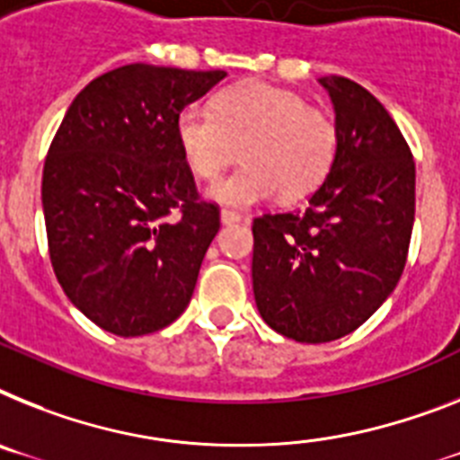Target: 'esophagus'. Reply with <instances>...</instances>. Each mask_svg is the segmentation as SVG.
I'll use <instances>...</instances> for the list:
<instances>
[{
    "mask_svg": "<svg viewBox=\"0 0 460 460\" xmlns=\"http://www.w3.org/2000/svg\"><path fill=\"white\" fill-rule=\"evenodd\" d=\"M219 217H222V224H238V222H243L241 212H234V210H222V215H219Z\"/></svg>",
    "mask_w": 460,
    "mask_h": 460,
    "instance_id": "obj_1",
    "label": "esophagus"
}]
</instances>
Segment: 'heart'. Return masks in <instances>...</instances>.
Here are the masks:
<instances>
[{"instance_id": "heart-1", "label": "heart", "mask_w": 460, "mask_h": 460, "mask_svg": "<svg viewBox=\"0 0 460 460\" xmlns=\"http://www.w3.org/2000/svg\"><path fill=\"white\" fill-rule=\"evenodd\" d=\"M175 135L189 171L206 182L217 180L241 149L245 165L208 189L212 200L238 208L276 194L304 199L323 184L339 149L337 123L327 111L261 81L224 88L212 111L187 105Z\"/></svg>"}]
</instances>
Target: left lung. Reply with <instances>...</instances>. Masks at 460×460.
Returning <instances> with one entry per match:
<instances>
[{
    "label": "left lung",
    "instance_id": "left-lung-1",
    "mask_svg": "<svg viewBox=\"0 0 460 460\" xmlns=\"http://www.w3.org/2000/svg\"><path fill=\"white\" fill-rule=\"evenodd\" d=\"M339 130L330 175L296 212L252 222V289L271 330L302 343L341 339L391 296L407 264L416 168L367 88L323 76Z\"/></svg>",
    "mask_w": 460,
    "mask_h": 460
}]
</instances>
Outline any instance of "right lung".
Instances as JSON below:
<instances>
[{
  "mask_svg": "<svg viewBox=\"0 0 460 460\" xmlns=\"http://www.w3.org/2000/svg\"><path fill=\"white\" fill-rule=\"evenodd\" d=\"M222 69L123 65L75 98L41 180L53 271L81 314L117 337L164 330L191 302L219 231L177 145V114Z\"/></svg>",
  "mask_w": 460,
  "mask_h": 460,
  "instance_id": "obj_1",
  "label": "right lung"
}]
</instances>
